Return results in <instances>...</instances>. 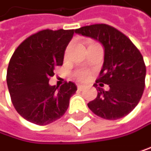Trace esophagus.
Here are the masks:
<instances>
[{"instance_id":"34e87169","label":"esophagus","mask_w":151,"mask_h":151,"mask_svg":"<svg viewBox=\"0 0 151 151\" xmlns=\"http://www.w3.org/2000/svg\"><path fill=\"white\" fill-rule=\"evenodd\" d=\"M85 89V86L84 85H78V90L79 91H82Z\"/></svg>"}]
</instances>
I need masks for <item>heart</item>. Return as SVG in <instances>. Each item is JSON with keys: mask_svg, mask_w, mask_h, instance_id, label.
I'll list each match as a JSON object with an SVG mask.
<instances>
[{"mask_svg": "<svg viewBox=\"0 0 151 151\" xmlns=\"http://www.w3.org/2000/svg\"><path fill=\"white\" fill-rule=\"evenodd\" d=\"M74 76L79 81H86L89 77V71L86 70H80L74 73Z\"/></svg>", "mask_w": 151, "mask_h": 151, "instance_id": "b5f03b06", "label": "heart"}]
</instances>
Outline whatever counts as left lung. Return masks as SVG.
<instances>
[{"label": "left lung", "mask_w": 151, "mask_h": 151, "mask_svg": "<svg viewBox=\"0 0 151 151\" xmlns=\"http://www.w3.org/2000/svg\"><path fill=\"white\" fill-rule=\"evenodd\" d=\"M75 33L97 40L104 49L103 68L93 84L98 93L88 104L90 110L108 120L126 116L137 105L145 88L146 66L139 50L127 35L108 24L82 26ZM101 82L110 89L104 91Z\"/></svg>", "instance_id": "1"}]
</instances>
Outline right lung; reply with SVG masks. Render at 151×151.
Masks as SVG:
<instances>
[{
    "mask_svg": "<svg viewBox=\"0 0 151 151\" xmlns=\"http://www.w3.org/2000/svg\"><path fill=\"white\" fill-rule=\"evenodd\" d=\"M75 30H42L23 41L12 56L7 86L15 110L25 120L46 126L60 118L76 93L73 82L50 86L56 66L63 64Z\"/></svg>",
    "mask_w": 151,
    "mask_h": 151,
    "instance_id": "add662e5",
    "label": "right lung"
}]
</instances>
